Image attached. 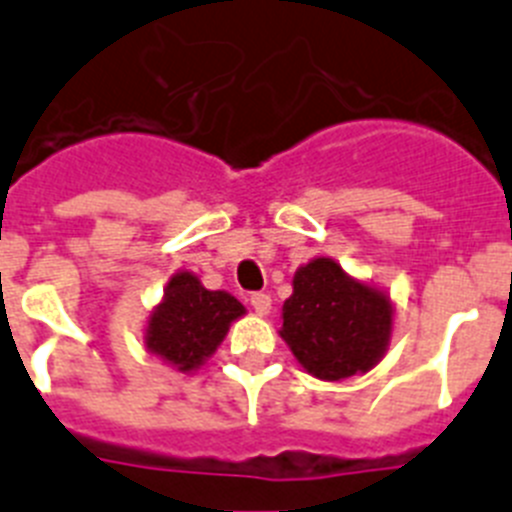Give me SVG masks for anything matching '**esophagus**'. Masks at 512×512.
Segmentation results:
<instances>
[{"label": "esophagus", "mask_w": 512, "mask_h": 512, "mask_svg": "<svg viewBox=\"0 0 512 512\" xmlns=\"http://www.w3.org/2000/svg\"><path fill=\"white\" fill-rule=\"evenodd\" d=\"M251 307L256 312H259V315H266V312L271 310V297L266 295V292H253V295H251Z\"/></svg>", "instance_id": "esophagus-1"}]
</instances>
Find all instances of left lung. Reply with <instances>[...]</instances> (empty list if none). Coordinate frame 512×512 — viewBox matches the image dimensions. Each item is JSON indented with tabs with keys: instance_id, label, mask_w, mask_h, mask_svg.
Here are the masks:
<instances>
[{
	"instance_id": "1",
	"label": "left lung",
	"mask_w": 512,
	"mask_h": 512,
	"mask_svg": "<svg viewBox=\"0 0 512 512\" xmlns=\"http://www.w3.org/2000/svg\"><path fill=\"white\" fill-rule=\"evenodd\" d=\"M295 292L282 307V338L307 372L346 379L382 359L392 330L390 300L354 282L330 259H315L295 274Z\"/></svg>"
}]
</instances>
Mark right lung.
Masks as SVG:
<instances>
[{
  "label": "right lung",
  "mask_w": 512,
  "mask_h": 512,
  "mask_svg": "<svg viewBox=\"0 0 512 512\" xmlns=\"http://www.w3.org/2000/svg\"><path fill=\"white\" fill-rule=\"evenodd\" d=\"M243 305L228 292H210L189 271L176 274L164 302L148 320L146 346L153 354L192 372L220 346L228 325L243 315Z\"/></svg>",
  "instance_id": "1"
}]
</instances>
